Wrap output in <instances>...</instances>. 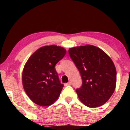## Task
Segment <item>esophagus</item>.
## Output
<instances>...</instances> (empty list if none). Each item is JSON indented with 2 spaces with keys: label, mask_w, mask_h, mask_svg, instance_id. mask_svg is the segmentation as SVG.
I'll return each instance as SVG.
<instances>
[{
  "label": "esophagus",
  "mask_w": 130,
  "mask_h": 130,
  "mask_svg": "<svg viewBox=\"0 0 130 130\" xmlns=\"http://www.w3.org/2000/svg\"><path fill=\"white\" fill-rule=\"evenodd\" d=\"M71 82H68V83H65V86H71Z\"/></svg>",
  "instance_id": "34e87169"
}]
</instances>
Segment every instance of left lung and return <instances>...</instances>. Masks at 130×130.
<instances>
[{"mask_svg":"<svg viewBox=\"0 0 130 130\" xmlns=\"http://www.w3.org/2000/svg\"><path fill=\"white\" fill-rule=\"evenodd\" d=\"M68 53L83 79L81 87L76 89L79 99L89 108L104 104L114 93L117 80L116 67L110 57L90 44L71 47Z\"/></svg>","mask_w":130,"mask_h":130,"instance_id":"obj_1","label":"left lung"}]
</instances>
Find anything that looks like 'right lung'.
<instances>
[{
  "label": "right lung",
  "instance_id": "obj_1",
  "mask_svg": "<svg viewBox=\"0 0 130 130\" xmlns=\"http://www.w3.org/2000/svg\"><path fill=\"white\" fill-rule=\"evenodd\" d=\"M62 46H44L31 55L24 67V89L33 102L41 106L53 104L60 96L61 84L55 65L66 54Z\"/></svg>",
  "mask_w": 130,
  "mask_h": 130
}]
</instances>
